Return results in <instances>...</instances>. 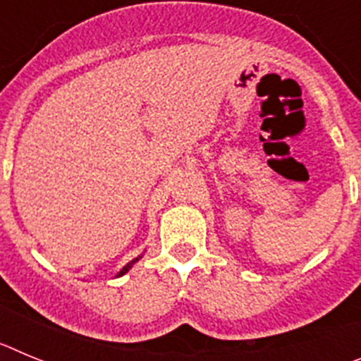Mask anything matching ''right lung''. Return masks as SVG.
I'll list each match as a JSON object with an SVG mask.
<instances>
[{
  "mask_svg": "<svg viewBox=\"0 0 361 361\" xmlns=\"http://www.w3.org/2000/svg\"><path fill=\"white\" fill-rule=\"evenodd\" d=\"M139 258H141V257H137V258H133L132 262H128V264H126V266H124V267H123V269H121V271H119V273H117V276H123V275H124V273H128V271H130V269H132V266H133V264H135V262H137V260H139Z\"/></svg>",
  "mask_w": 361,
  "mask_h": 361,
  "instance_id": "add662e5",
  "label": "right lung"
}]
</instances>
